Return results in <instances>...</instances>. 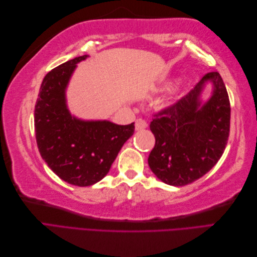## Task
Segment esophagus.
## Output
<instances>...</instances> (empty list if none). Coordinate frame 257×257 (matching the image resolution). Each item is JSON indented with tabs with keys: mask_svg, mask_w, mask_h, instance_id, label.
Segmentation results:
<instances>
[{
	"mask_svg": "<svg viewBox=\"0 0 257 257\" xmlns=\"http://www.w3.org/2000/svg\"><path fill=\"white\" fill-rule=\"evenodd\" d=\"M148 126V123L144 119H137L135 121V130L136 131H143Z\"/></svg>",
	"mask_w": 257,
	"mask_h": 257,
	"instance_id": "1",
	"label": "esophagus"
}]
</instances>
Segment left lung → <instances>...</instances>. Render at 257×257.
Instances as JSON below:
<instances>
[{
  "label": "left lung",
  "mask_w": 257,
  "mask_h": 257,
  "mask_svg": "<svg viewBox=\"0 0 257 257\" xmlns=\"http://www.w3.org/2000/svg\"><path fill=\"white\" fill-rule=\"evenodd\" d=\"M207 80L214 82V94L200 106L199 95ZM153 116L155 145L148 163L164 183L183 186L196 181L222 157L229 136L230 104L217 72L206 74L188 94Z\"/></svg>",
  "instance_id": "8db88e82"
}]
</instances>
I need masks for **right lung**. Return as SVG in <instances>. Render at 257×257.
Returning <instances> with one entry per match:
<instances>
[{
    "label": "right lung",
    "mask_w": 257,
    "mask_h": 257,
    "mask_svg": "<svg viewBox=\"0 0 257 257\" xmlns=\"http://www.w3.org/2000/svg\"><path fill=\"white\" fill-rule=\"evenodd\" d=\"M87 54L69 60L45 76L34 111L38 150L62 180L78 186L98 182L108 174L122 146L134 134V123L80 121L65 104V88L76 64Z\"/></svg>",
    "instance_id": "right-lung-1"
}]
</instances>
